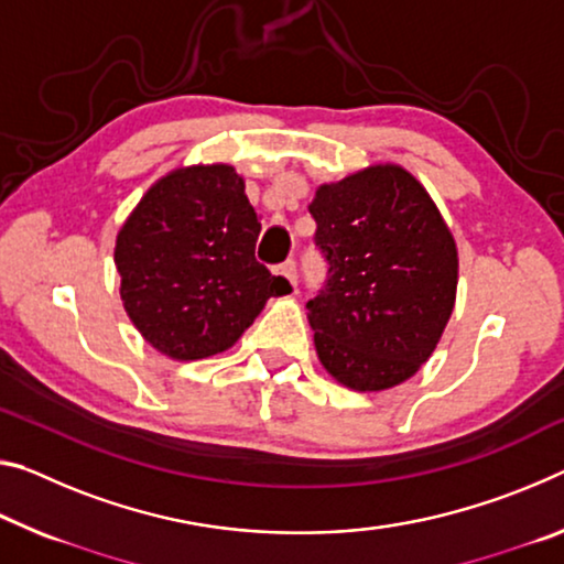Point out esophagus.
<instances>
[{"instance_id": "obj_1", "label": "esophagus", "mask_w": 564, "mask_h": 564, "mask_svg": "<svg viewBox=\"0 0 564 564\" xmlns=\"http://www.w3.org/2000/svg\"><path fill=\"white\" fill-rule=\"evenodd\" d=\"M279 275H283L285 281L291 283V289H296V261H285L279 265V271H275Z\"/></svg>"}]
</instances>
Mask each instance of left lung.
<instances>
[{
	"mask_svg": "<svg viewBox=\"0 0 564 564\" xmlns=\"http://www.w3.org/2000/svg\"><path fill=\"white\" fill-rule=\"evenodd\" d=\"M308 213L326 281L306 303L321 364L356 391L414 377L452 316L457 246L414 175L373 165L321 185Z\"/></svg>",
	"mask_w": 564,
	"mask_h": 564,
	"instance_id": "8db88e82",
	"label": "left lung"
}]
</instances>
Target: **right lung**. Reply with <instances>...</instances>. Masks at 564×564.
Instances as JSON below:
<instances>
[{
  "label": "right lung",
  "mask_w": 564,
  "mask_h": 564,
  "mask_svg": "<svg viewBox=\"0 0 564 564\" xmlns=\"http://www.w3.org/2000/svg\"><path fill=\"white\" fill-rule=\"evenodd\" d=\"M261 223L230 165L158 181L115 243L124 311L158 351L181 361L234 346L291 283L256 261Z\"/></svg>",
  "instance_id": "1"
}]
</instances>
